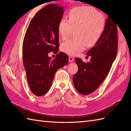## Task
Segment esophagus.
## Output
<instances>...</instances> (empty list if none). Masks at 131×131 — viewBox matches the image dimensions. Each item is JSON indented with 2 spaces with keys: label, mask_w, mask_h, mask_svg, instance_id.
I'll list each match as a JSON object with an SVG mask.
<instances>
[{
  "label": "esophagus",
  "mask_w": 131,
  "mask_h": 131,
  "mask_svg": "<svg viewBox=\"0 0 131 131\" xmlns=\"http://www.w3.org/2000/svg\"><path fill=\"white\" fill-rule=\"evenodd\" d=\"M73 61H74V59L72 57L70 56L69 57V62L70 63H72V62H73Z\"/></svg>",
  "instance_id": "34e87169"
}]
</instances>
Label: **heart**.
Masks as SVG:
<instances>
[{"instance_id": "1", "label": "heart", "mask_w": 131, "mask_h": 131, "mask_svg": "<svg viewBox=\"0 0 131 131\" xmlns=\"http://www.w3.org/2000/svg\"><path fill=\"white\" fill-rule=\"evenodd\" d=\"M68 20L63 18L58 25V34L62 40L74 32V40L61 43L60 49L69 55H75L87 47L97 43L104 33L106 18L104 14L90 7H79L72 9L68 13Z\"/></svg>"}]
</instances>
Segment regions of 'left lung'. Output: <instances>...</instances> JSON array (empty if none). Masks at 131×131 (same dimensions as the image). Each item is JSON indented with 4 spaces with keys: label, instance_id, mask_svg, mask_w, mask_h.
Returning a JSON list of instances; mask_svg holds the SVG:
<instances>
[{
    "label": "left lung",
    "instance_id": "8db88e82",
    "mask_svg": "<svg viewBox=\"0 0 131 131\" xmlns=\"http://www.w3.org/2000/svg\"><path fill=\"white\" fill-rule=\"evenodd\" d=\"M117 25L107 17L101 37L86 53L91 56L90 62L83 63L82 59H75L78 71L73 77V82L82 94L88 95L94 91L108 75L117 52Z\"/></svg>",
    "mask_w": 131,
    "mask_h": 131
}]
</instances>
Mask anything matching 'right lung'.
I'll list each match as a JSON object with an SVG mask.
<instances>
[{"instance_id": "right-lung-1", "label": "right lung", "mask_w": 131, "mask_h": 131, "mask_svg": "<svg viewBox=\"0 0 131 131\" xmlns=\"http://www.w3.org/2000/svg\"><path fill=\"white\" fill-rule=\"evenodd\" d=\"M64 7L46 6L36 14L27 27L23 42V61L29 85L34 95L42 96L51 87L56 72L68 63V56L60 52L52 60L49 52L59 50L58 25Z\"/></svg>"}]
</instances>
